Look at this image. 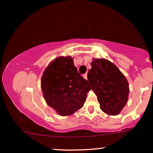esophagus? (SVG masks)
I'll use <instances>...</instances> for the list:
<instances>
[{"label":"esophagus","instance_id":"1","mask_svg":"<svg viewBox=\"0 0 153 153\" xmlns=\"http://www.w3.org/2000/svg\"><path fill=\"white\" fill-rule=\"evenodd\" d=\"M83 78H85V80H87V74H86V73H85V75H83Z\"/></svg>","mask_w":153,"mask_h":153}]
</instances>
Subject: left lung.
Segmentation results:
<instances>
[{
  "label": "left lung",
  "mask_w": 153,
  "mask_h": 153,
  "mask_svg": "<svg viewBox=\"0 0 153 153\" xmlns=\"http://www.w3.org/2000/svg\"><path fill=\"white\" fill-rule=\"evenodd\" d=\"M88 80L97 96L105 114L118 115L128 101L129 88L127 78L114 63L106 59H93Z\"/></svg>",
  "instance_id": "left-lung-1"
}]
</instances>
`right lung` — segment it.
Here are the masks:
<instances>
[{"label":"right lung","mask_w":153,"mask_h":153,"mask_svg":"<svg viewBox=\"0 0 153 153\" xmlns=\"http://www.w3.org/2000/svg\"><path fill=\"white\" fill-rule=\"evenodd\" d=\"M41 88L47 105L62 117L80 109L91 89L71 56H60L48 65L42 76Z\"/></svg>","instance_id":"add662e5"}]
</instances>
